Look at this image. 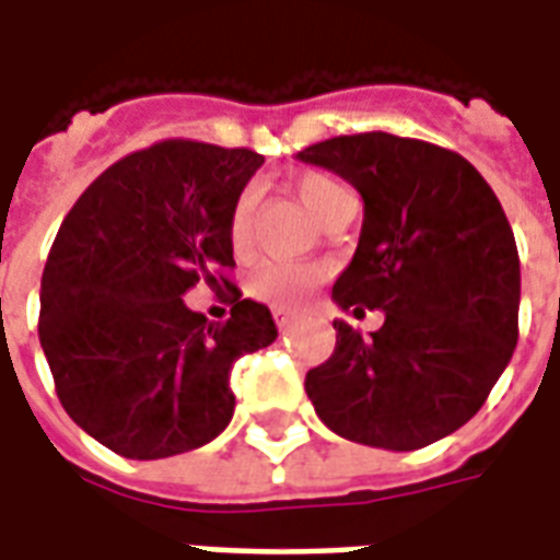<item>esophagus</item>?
Wrapping results in <instances>:
<instances>
[{"instance_id":"34e87169","label":"esophagus","mask_w":560,"mask_h":560,"mask_svg":"<svg viewBox=\"0 0 560 560\" xmlns=\"http://www.w3.org/2000/svg\"><path fill=\"white\" fill-rule=\"evenodd\" d=\"M272 317H276V324H279V327H291L293 320H296V315L288 312V308H272Z\"/></svg>"}]
</instances>
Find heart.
Masks as SVG:
<instances>
[{"instance_id":"b5f03b06","label":"heart","mask_w":560,"mask_h":560,"mask_svg":"<svg viewBox=\"0 0 560 560\" xmlns=\"http://www.w3.org/2000/svg\"><path fill=\"white\" fill-rule=\"evenodd\" d=\"M293 188H296V195L305 203V209L320 224H324V219H327L332 209L351 197L336 179H329V176L315 171L300 173ZM255 209L257 191L255 188H243L231 212V245L236 252H248V245H252ZM324 279H327V267L324 264H281L279 260V264H267V267L257 269L255 281H252V291L260 300L279 305V308H293V305H303Z\"/></svg>"}]
</instances>
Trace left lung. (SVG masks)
<instances>
[{"label": "left lung", "mask_w": 560, "mask_h": 560, "mask_svg": "<svg viewBox=\"0 0 560 560\" xmlns=\"http://www.w3.org/2000/svg\"><path fill=\"white\" fill-rule=\"evenodd\" d=\"M300 161L339 173L365 203L332 300L336 351L305 375L317 417L348 441L420 450L480 411L518 341V252L501 200L458 152L365 131L320 140Z\"/></svg>", "instance_id": "obj_1"}]
</instances>
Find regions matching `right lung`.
<instances>
[{"instance_id": "1", "label": "right lung", "mask_w": 560, "mask_h": 560, "mask_svg": "<svg viewBox=\"0 0 560 560\" xmlns=\"http://www.w3.org/2000/svg\"><path fill=\"white\" fill-rule=\"evenodd\" d=\"M260 164L252 149L161 140L110 164L56 233L38 339L68 417L119 456L209 444L233 417V363L279 336L267 305L221 276L233 203ZM197 280L232 291L228 322L182 303Z\"/></svg>"}]
</instances>
